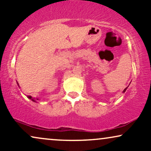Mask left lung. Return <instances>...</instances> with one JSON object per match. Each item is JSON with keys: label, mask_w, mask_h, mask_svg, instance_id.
I'll use <instances>...</instances> for the list:
<instances>
[{"label": "left lung", "mask_w": 151, "mask_h": 151, "mask_svg": "<svg viewBox=\"0 0 151 151\" xmlns=\"http://www.w3.org/2000/svg\"><path fill=\"white\" fill-rule=\"evenodd\" d=\"M127 88H125V89H124V91H123V92H126V89H127Z\"/></svg>", "instance_id": "left-lung-1"}]
</instances>
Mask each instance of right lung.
<instances>
[{
	"instance_id": "1",
	"label": "right lung",
	"mask_w": 151,
	"mask_h": 151,
	"mask_svg": "<svg viewBox=\"0 0 151 151\" xmlns=\"http://www.w3.org/2000/svg\"><path fill=\"white\" fill-rule=\"evenodd\" d=\"M17 84H18V86H19V83H18V82H17ZM27 98H29V99H31L32 101H33L34 102H37V101H36V99H35V98H32V96H29H29H27ZM37 100H39V99H38L37 98Z\"/></svg>"
}]
</instances>
